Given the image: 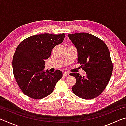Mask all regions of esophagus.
I'll return each instance as SVG.
<instances>
[{
    "mask_svg": "<svg viewBox=\"0 0 126 126\" xmlns=\"http://www.w3.org/2000/svg\"><path fill=\"white\" fill-rule=\"evenodd\" d=\"M63 76H69V73H67V72H63Z\"/></svg>",
    "mask_w": 126,
    "mask_h": 126,
    "instance_id": "esophagus-1",
    "label": "esophagus"
}]
</instances>
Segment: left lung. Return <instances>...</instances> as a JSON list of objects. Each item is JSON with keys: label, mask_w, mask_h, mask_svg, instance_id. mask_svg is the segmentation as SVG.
<instances>
[{"label": "left lung", "mask_w": 126, "mask_h": 126, "mask_svg": "<svg viewBox=\"0 0 126 126\" xmlns=\"http://www.w3.org/2000/svg\"><path fill=\"white\" fill-rule=\"evenodd\" d=\"M77 48L78 63L86 76L71 73L76 79L72 91L78 97L91 99L101 94L109 82L113 64L107 46L103 40L86 33L68 34Z\"/></svg>", "instance_id": "left-lung-1"}]
</instances>
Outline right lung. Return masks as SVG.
<instances>
[{"mask_svg": "<svg viewBox=\"0 0 126 126\" xmlns=\"http://www.w3.org/2000/svg\"><path fill=\"white\" fill-rule=\"evenodd\" d=\"M65 34L44 33L31 36L20 42L12 61L14 78L25 95L42 99L52 92L62 72L44 71L45 60L50 57L53 48L63 41Z\"/></svg>", "mask_w": 126, "mask_h": 126, "instance_id": "1", "label": "right lung"}]
</instances>
